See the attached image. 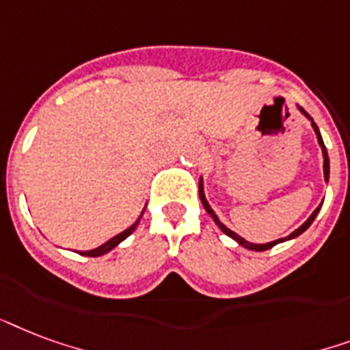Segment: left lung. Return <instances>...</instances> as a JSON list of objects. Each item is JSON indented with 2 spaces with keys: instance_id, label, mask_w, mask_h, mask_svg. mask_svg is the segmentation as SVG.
Listing matches in <instances>:
<instances>
[{
  "instance_id": "obj_1",
  "label": "left lung",
  "mask_w": 350,
  "mask_h": 350,
  "mask_svg": "<svg viewBox=\"0 0 350 350\" xmlns=\"http://www.w3.org/2000/svg\"><path fill=\"white\" fill-rule=\"evenodd\" d=\"M299 111H301V113H303V115H305V116H308V115H307V111H303L301 107H299ZM308 118H310V116H308ZM310 122H312L314 131H316V137H318V142H319V146H321V151H323V173H325V180H329V170H330V166H329V157H327V148H325V144H323V138H321V135H319L318 126L314 124L312 118H310ZM199 197H200V202H202V206H204V210H206V212H208V213H210V215H212V219H213V221H215V224H217L219 228L223 230L224 234L228 235V237H232V239L237 241V243H239L241 246H245V248H248V250H254V252H265V250H268V248H272V246L278 245V243H283V241L294 239V237H297V235H301L303 232H305V230H307L308 226L312 224V221H314V219H316V215H318L319 208H321V204H323V202H321V204H319L318 208L314 210L312 215H310V217H308L307 221H305V223H303L301 226H299V228L294 230V232H292V234L288 235V237H285V239L272 241V243H267V245H254V243H248V241L243 239V237H239V235L235 234V232H232V230H230V228H226V226H224V224L221 223V221H219V217H217V215H215V212H213L212 208H210V204H208V200H206V197H204V189H202V178H200V180H199Z\"/></svg>"
}]
</instances>
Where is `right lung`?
I'll use <instances>...</instances> for the list:
<instances>
[{"label": "right lung", "instance_id": "obj_1", "mask_svg": "<svg viewBox=\"0 0 350 350\" xmlns=\"http://www.w3.org/2000/svg\"><path fill=\"white\" fill-rule=\"evenodd\" d=\"M140 217H142V215H140ZM140 217H138L137 221H135V224H131V226H129V228L124 230V232H122V234L115 235V237H113V239H109V241H107V243H104V245H102V246H98V248H94V250L82 252V256L98 257V256H104V254H107V252H109V250H113V248H115L116 245H120L122 241L126 239V237H129V235H131L133 232H135V228H137V224H138V221H140Z\"/></svg>", "mask_w": 350, "mask_h": 350}]
</instances>
